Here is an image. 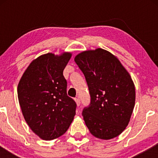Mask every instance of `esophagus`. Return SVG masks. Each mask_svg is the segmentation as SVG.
Here are the masks:
<instances>
[{"label": "esophagus", "instance_id": "34e87169", "mask_svg": "<svg viewBox=\"0 0 158 158\" xmlns=\"http://www.w3.org/2000/svg\"><path fill=\"white\" fill-rule=\"evenodd\" d=\"M75 101L77 103V106H79L80 104H81V100H80V98H75Z\"/></svg>", "mask_w": 158, "mask_h": 158}]
</instances>
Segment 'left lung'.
I'll use <instances>...</instances> for the list:
<instances>
[{
	"label": "left lung",
	"instance_id": "1",
	"mask_svg": "<svg viewBox=\"0 0 158 158\" xmlns=\"http://www.w3.org/2000/svg\"><path fill=\"white\" fill-rule=\"evenodd\" d=\"M85 77L90 102L82 112L90 132L101 139L119 135L128 125L135 103L131 77L115 56L104 49L75 57Z\"/></svg>",
	"mask_w": 158,
	"mask_h": 158
}]
</instances>
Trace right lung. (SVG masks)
Segmentation results:
<instances>
[{"label": "right lung", "instance_id": "right-lung-1", "mask_svg": "<svg viewBox=\"0 0 158 158\" xmlns=\"http://www.w3.org/2000/svg\"><path fill=\"white\" fill-rule=\"evenodd\" d=\"M70 53L60 56L47 53L29 64L18 85V98L26 122L44 140H52L66 132L77 104L67 94L63 70Z\"/></svg>", "mask_w": 158, "mask_h": 158}]
</instances>
